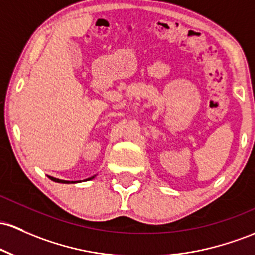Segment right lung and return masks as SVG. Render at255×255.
<instances>
[{
    "label": "right lung",
    "instance_id": "right-lung-1",
    "mask_svg": "<svg viewBox=\"0 0 255 255\" xmlns=\"http://www.w3.org/2000/svg\"><path fill=\"white\" fill-rule=\"evenodd\" d=\"M49 177V175H48ZM94 177H96V175H93V177H91V178H88V179H86V181L87 180H92V179H93ZM49 179L50 180H53V181H57V183H61V184H75V183H81V181L82 180H77V181H69V180H61V179H58V178H54V177H49Z\"/></svg>",
    "mask_w": 255,
    "mask_h": 255
}]
</instances>
